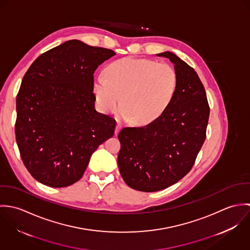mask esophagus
<instances>
[{
  "mask_svg": "<svg viewBox=\"0 0 250 250\" xmlns=\"http://www.w3.org/2000/svg\"><path fill=\"white\" fill-rule=\"evenodd\" d=\"M120 129H121V125L118 123V124L116 125V128H115V135L118 134V132L120 131Z\"/></svg>",
  "mask_w": 250,
  "mask_h": 250,
  "instance_id": "obj_1",
  "label": "esophagus"
}]
</instances>
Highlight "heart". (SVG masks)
<instances>
[{
  "label": "heart",
  "mask_w": 250,
  "mask_h": 250,
  "mask_svg": "<svg viewBox=\"0 0 250 250\" xmlns=\"http://www.w3.org/2000/svg\"><path fill=\"white\" fill-rule=\"evenodd\" d=\"M178 77L172 66L145 60L124 58L110 63L105 75H98L93 91L98 105L114 111L121 103L123 118L146 125L159 118L170 106Z\"/></svg>",
  "instance_id": "b5f03b06"
}]
</instances>
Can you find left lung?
I'll list each match as a JSON object with an SVG mask.
<instances>
[{
	"mask_svg": "<svg viewBox=\"0 0 250 250\" xmlns=\"http://www.w3.org/2000/svg\"><path fill=\"white\" fill-rule=\"evenodd\" d=\"M178 77L168 108L143 127H126L118 134L120 174L132 188L153 192L177 183L191 169L206 139L210 107L205 88L193 68L171 52Z\"/></svg>",
	"mask_w": 250,
	"mask_h": 250,
	"instance_id": "obj_1",
	"label": "left lung"
}]
</instances>
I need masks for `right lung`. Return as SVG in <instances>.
<instances>
[{
  "mask_svg": "<svg viewBox=\"0 0 250 250\" xmlns=\"http://www.w3.org/2000/svg\"><path fill=\"white\" fill-rule=\"evenodd\" d=\"M114 55L73 39L40 55L26 72L15 136L26 168L41 184L76 183L93 152L113 136L115 120L94 107L93 74Z\"/></svg>",
  "mask_w": 250,
  "mask_h": 250,
  "instance_id": "add662e5",
  "label": "right lung"
}]
</instances>
